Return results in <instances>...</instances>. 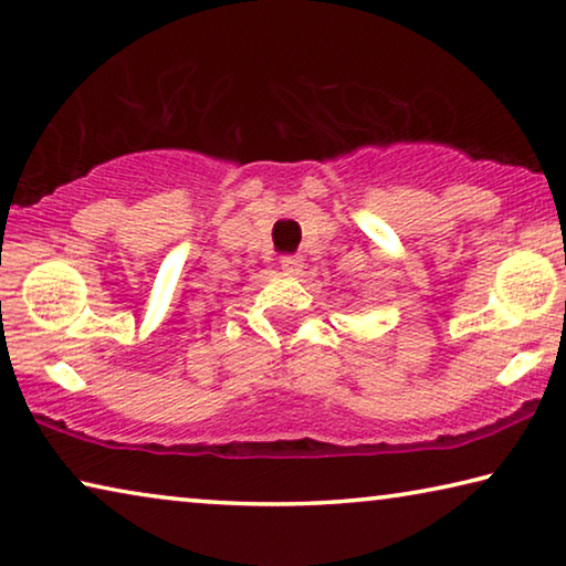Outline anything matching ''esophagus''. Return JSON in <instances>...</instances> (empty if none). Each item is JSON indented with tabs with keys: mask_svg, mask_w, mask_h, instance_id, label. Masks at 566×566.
<instances>
[{
	"mask_svg": "<svg viewBox=\"0 0 566 566\" xmlns=\"http://www.w3.org/2000/svg\"><path fill=\"white\" fill-rule=\"evenodd\" d=\"M280 264L284 269V274H300L304 266V259L302 256H282Z\"/></svg>",
	"mask_w": 566,
	"mask_h": 566,
	"instance_id": "1",
	"label": "esophagus"
}]
</instances>
